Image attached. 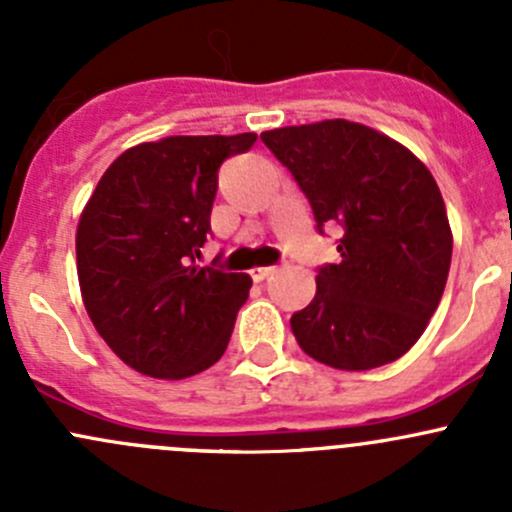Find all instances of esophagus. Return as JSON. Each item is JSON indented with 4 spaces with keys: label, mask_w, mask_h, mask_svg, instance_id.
Segmentation results:
<instances>
[{
    "label": "esophagus",
    "mask_w": 512,
    "mask_h": 512,
    "mask_svg": "<svg viewBox=\"0 0 512 512\" xmlns=\"http://www.w3.org/2000/svg\"><path fill=\"white\" fill-rule=\"evenodd\" d=\"M272 272H275V267H255V270H252V280L262 282V280H267Z\"/></svg>",
    "instance_id": "1"
}]
</instances>
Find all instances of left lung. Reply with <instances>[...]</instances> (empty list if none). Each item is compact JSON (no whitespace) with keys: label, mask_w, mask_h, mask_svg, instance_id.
I'll return each mask as SVG.
<instances>
[{"label":"left lung","mask_w":512,"mask_h":512,"mask_svg":"<svg viewBox=\"0 0 512 512\" xmlns=\"http://www.w3.org/2000/svg\"><path fill=\"white\" fill-rule=\"evenodd\" d=\"M260 138L307 195L317 230H342V260L319 267L317 294L289 319L297 344L344 371L404 356L451 267V225L431 170L394 138L344 118Z\"/></svg>","instance_id":"left-lung-1"}]
</instances>
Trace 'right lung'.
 I'll use <instances>...</instances> for the list:
<instances>
[{"mask_svg":"<svg viewBox=\"0 0 512 512\" xmlns=\"http://www.w3.org/2000/svg\"><path fill=\"white\" fill-rule=\"evenodd\" d=\"M257 133L170 136L121 153L81 213V297L103 342L153 379H185L225 354L252 280L200 267L225 158Z\"/></svg>","mask_w":512,"mask_h":512,"instance_id":"obj_1","label":"right lung"}]
</instances>
